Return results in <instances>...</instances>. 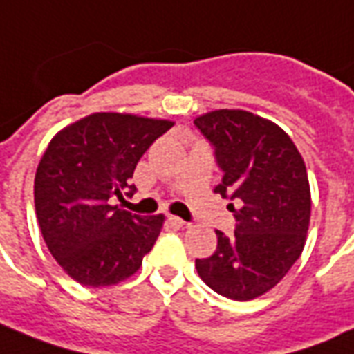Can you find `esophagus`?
I'll return each instance as SVG.
<instances>
[{
  "label": "esophagus",
  "mask_w": 354,
  "mask_h": 354,
  "mask_svg": "<svg viewBox=\"0 0 354 354\" xmlns=\"http://www.w3.org/2000/svg\"><path fill=\"white\" fill-rule=\"evenodd\" d=\"M169 221H170V225H174V227H185V225H187L184 219H180V217H176V216H170Z\"/></svg>",
  "instance_id": "1"
}]
</instances>
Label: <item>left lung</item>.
Segmentation results:
<instances>
[{
  "label": "left lung",
  "mask_w": 354,
  "mask_h": 354,
  "mask_svg": "<svg viewBox=\"0 0 354 354\" xmlns=\"http://www.w3.org/2000/svg\"><path fill=\"white\" fill-rule=\"evenodd\" d=\"M223 170L216 193L229 204L236 230H216L217 250L197 259L204 283L230 300H253L274 289L302 255L310 229L311 191L300 151L279 125L240 109L195 118Z\"/></svg>",
  "instance_id": "8db88e82"
}]
</instances>
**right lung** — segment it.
Returning a JSON list of instances; mask_svg holds the SVG:
<instances>
[{
    "label": "right lung",
    "mask_w": 354,
    "mask_h": 354,
    "mask_svg": "<svg viewBox=\"0 0 354 354\" xmlns=\"http://www.w3.org/2000/svg\"><path fill=\"white\" fill-rule=\"evenodd\" d=\"M174 122L95 112L57 131L35 172V214L52 257L88 287H111L142 266L165 216L142 217L114 198L133 195L138 159Z\"/></svg>",
    "instance_id": "obj_1"
}]
</instances>
